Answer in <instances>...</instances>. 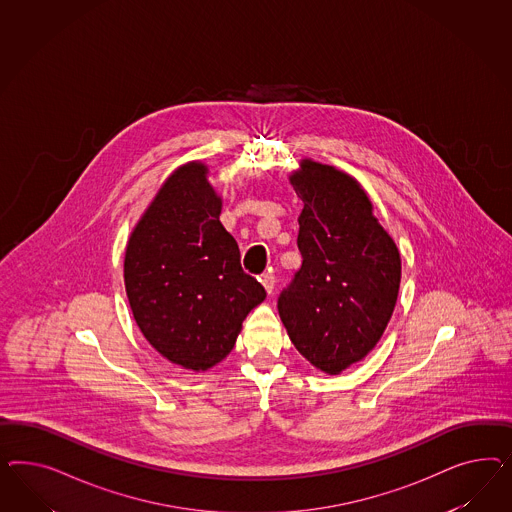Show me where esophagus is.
I'll return each instance as SVG.
<instances>
[{
	"label": "esophagus",
	"mask_w": 512,
	"mask_h": 512,
	"mask_svg": "<svg viewBox=\"0 0 512 512\" xmlns=\"http://www.w3.org/2000/svg\"><path fill=\"white\" fill-rule=\"evenodd\" d=\"M261 283H263L264 291L270 295L274 291V285H276L274 272H264L263 276H261Z\"/></svg>",
	"instance_id": "1"
}]
</instances>
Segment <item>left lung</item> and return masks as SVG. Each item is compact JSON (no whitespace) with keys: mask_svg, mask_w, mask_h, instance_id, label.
<instances>
[{"mask_svg":"<svg viewBox=\"0 0 512 512\" xmlns=\"http://www.w3.org/2000/svg\"><path fill=\"white\" fill-rule=\"evenodd\" d=\"M289 182L304 202L302 266L279 295V317L302 357L338 375L381 340L400 291V251L347 172L302 159Z\"/></svg>","mask_w":512,"mask_h":512,"instance_id":"1","label":"left lung"}]
</instances>
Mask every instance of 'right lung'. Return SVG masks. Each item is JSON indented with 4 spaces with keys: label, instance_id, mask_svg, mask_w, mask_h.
Returning a JSON list of instances; mask_svg holds the SVG:
<instances>
[{
    "label": "right lung",
    "instance_id": "obj_1",
    "mask_svg": "<svg viewBox=\"0 0 512 512\" xmlns=\"http://www.w3.org/2000/svg\"><path fill=\"white\" fill-rule=\"evenodd\" d=\"M221 204L208 167L189 161L165 180L125 248V293L140 332L191 372L227 357L249 311L266 298L240 266Z\"/></svg>",
    "mask_w": 512,
    "mask_h": 512
}]
</instances>
